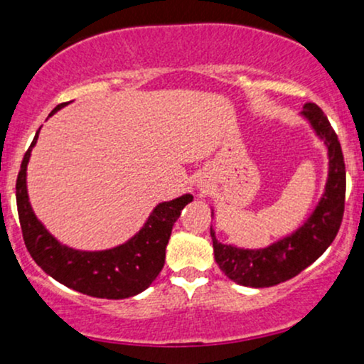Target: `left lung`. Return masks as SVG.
<instances>
[{"instance_id": "1", "label": "left lung", "mask_w": 364, "mask_h": 364, "mask_svg": "<svg viewBox=\"0 0 364 364\" xmlns=\"http://www.w3.org/2000/svg\"><path fill=\"white\" fill-rule=\"evenodd\" d=\"M303 114L327 144L330 162L325 195L310 219L294 235L263 250H241L219 243L210 228L217 265L231 281L241 286L270 287L289 281L311 265L339 232L346 203V166L339 139L316 104H304Z\"/></svg>"}]
</instances>
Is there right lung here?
Here are the masks:
<instances>
[{"mask_svg": "<svg viewBox=\"0 0 364 364\" xmlns=\"http://www.w3.org/2000/svg\"><path fill=\"white\" fill-rule=\"evenodd\" d=\"M63 106L65 102L54 107L51 114ZM37 135L39 132L25 152L16 178V208L25 246L31 257L58 282L94 298L124 299L147 289L164 267L166 245L173 225L193 196L183 195L173 202L159 203L139 235L116 248L106 252H78L66 248L46 231L28 203L25 171Z\"/></svg>", "mask_w": 364, "mask_h": 364, "instance_id": "right-lung-1", "label": "right lung"}]
</instances>
